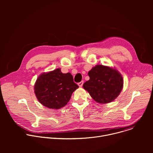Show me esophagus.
I'll list each match as a JSON object with an SVG mask.
<instances>
[{
	"instance_id": "34e87169",
	"label": "esophagus",
	"mask_w": 153,
	"mask_h": 153,
	"mask_svg": "<svg viewBox=\"0 0 153 153\" xmlns=\"http://www.w3.org/2000/svg\"><path fill=\"white\" fill-rule=\"evenodd\" d=\"M83 81H81L80 82L78 83V85L79 86V87H82V85H83Z\"/></svg>"
}]
</instances>
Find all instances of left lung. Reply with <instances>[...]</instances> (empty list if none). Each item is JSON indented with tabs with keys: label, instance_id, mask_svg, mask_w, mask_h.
I'll list each match as a JSON object with an SVG mask.
<instances>
[{
	"label": "left lung",
	"instance_id": "8db88e82",
	"mask_svg": "<svg viewBox=\"0 0 153 153\" xmlns=\"http://www.w3.org/2000/svg\"><path fill=\"white\" fill-rule=\"evenodd\" d=\"M88 76L90 80L83 83V88L96 102L110 103L120 94L123 85V77L115 68L97 65L88 72Z\"/></svg>",
	"mask_w": 153,
	"mask_h": 153
}]
</instances>
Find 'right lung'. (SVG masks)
Listing matches in <instances>:
<instances>
[{"label": "right lung", "mask_w": 153, "mask_h": 153, "mask_svg": "<svg viewBox=\"0 0 153 153\" xmlns=\"http://www.w3.org/2000/svg\"><path fill=\"white\" fill-rule=\"evenodd\" d=\"M78 88L71 73H62L57 68L38 77L34 85V93L42 105L57 110L67 104L73 93Z\"/></svg>", "instance_id": "obj_1"}]
</instances>
